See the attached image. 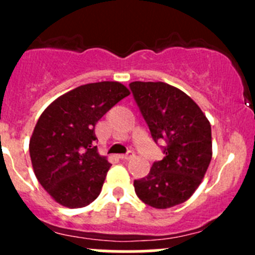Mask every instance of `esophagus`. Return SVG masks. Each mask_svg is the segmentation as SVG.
Here are the masks:
<instances>
[{
  "instance_id": "1",
  "label": "esophagus",
  "mask_w": 255,
  "mask_h": 255,
  "mask_svg": "<svg viewBox=\"0 0 255 255\" xmlns=\"http://www.w3.org/2000/svg\"><path fill=\"white\" fill-rule=\"evenodd\" d=\"M133 156H134V153H133V151H128L127 154H121L120 158L122 159V160H129Z\"/></svg>"
}]
</instances>
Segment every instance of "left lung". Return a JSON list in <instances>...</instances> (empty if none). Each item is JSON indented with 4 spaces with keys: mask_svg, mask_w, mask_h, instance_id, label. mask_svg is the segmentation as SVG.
Returning <instances> with one entry per match:
<instances>
[{
    "mask_svg": "<svg viewBox=\"0 0 255 255\" xmlns=\"http://www.w3.org/2000/svg\"><path fill=\"white\" fill-rule=\"evenodd\" d=\"M135 102L155 142L164 139L163 160L145 177L134 180L137 196L149 206L165 210L192 196L212 158L210 121L184 91L165 82L133 81Z\"/></svg>",
    "mask_w": 255,
    "mask_h": 255,
    "instance_id": "1",
    "label": "left lung"
}]
</instances>
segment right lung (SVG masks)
Instances as JSON below:
<instances>
[{
    "label": "right lung",
    "mask_w": 255,
    "mask_h": 255,
    "mask_svg": "<svg viewBox=\"0 0 255 255\" xmlns=\"http://www.w3.org/2000/svg\"><path fill=\"white\" fill-rule=\"evenodd\" d=\"M129 94L118 81L81 85L40 115L29 140L30 160L38 181L61 206L85 207L100 195L111 164L97 150L95 127Z\"/></svg>",
    "instance_id": "right-lung-1"
}]
</instances>
